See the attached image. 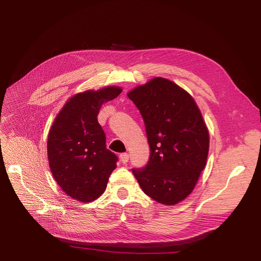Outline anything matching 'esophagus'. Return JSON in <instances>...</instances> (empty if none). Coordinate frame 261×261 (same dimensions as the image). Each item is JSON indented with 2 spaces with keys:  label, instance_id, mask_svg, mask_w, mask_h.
Returning <instances> with one entry per match:
<instances>
[{
  "label": "esophagus",
  "instance_id": "34e87169",
  "mask_svg": "<svg viewBox=\"0 0 261 261\" xmlns=\"http://www.w3.org/2000/svg\"><path fill=\"white\" fill-rule=\"evenodd\" d=\"M120 159H121V162L123 164H126V163L128 162V160H129V154L128 153H122L120 155Z\"/></svg>",
  "mask_w": 261,
  "mask_h": 261
}]
</instances>
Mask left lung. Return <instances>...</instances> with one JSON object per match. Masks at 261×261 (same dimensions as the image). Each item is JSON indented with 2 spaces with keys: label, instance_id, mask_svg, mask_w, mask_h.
<instances>
[{
  "label": "left lung",
  "instance_id": "left-lung-1",
  "mask_svg": "<svg viewBox=\"0 0 261 261\" xmlns=\"http://www.w3.org/2000/svg\"><path fill=\"white\" fill-rule=\"evenodd\" d=\"M146 125L150 158L133 173L150 198L173 206L193 192L209 152V132L186 90L162 77L127 93Z\"/></svg>",
  "mask_w": 261,
  "mask_h": 261
}]
</instances>
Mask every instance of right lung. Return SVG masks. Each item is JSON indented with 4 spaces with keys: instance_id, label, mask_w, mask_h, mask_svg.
Masks as SVG:
<instances>
[{
    "instance_id": "1",
    "label": "right lung",
    "mask_w": 261,
    "mask_h": 261,
    "mask_svg": "<svg viewBox=\"0 0 261 261\" xmlns=\"http://www.w3.org/2000/svg\"><path fill=\"white\" fill-rule=\"evenodd\" d=\"M121 92L116 86L80 92L54 118L48 136L49 165L55 181L70 198L90 202L106 191L117 156L107 149L97 116L102 105Z\"/></svg>"
}]
</instances>
